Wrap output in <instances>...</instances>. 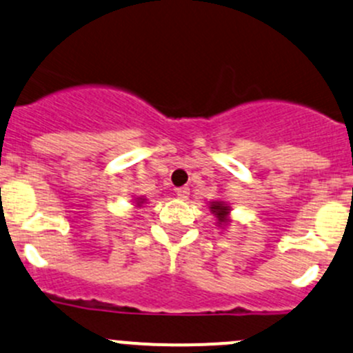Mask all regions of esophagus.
Listing matches in <instances>:
<instances>
[{
    "instance_id": "1",
    "label": "esophagus",
    "mask_w": 353,
    "mask_h": 353,
    "mask_svg": "<svg viewBox=\"0 0 353 353\" xmlns=\"http://www.w3.org/2000/svg\"><path fill=\"white\" fill-rule=\"evenodd\" d=\"M176 194H177V198L179 199H188L189 198V188H177L176 189Z\"/></svg>"
}]
</instances>
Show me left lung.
Returning a JSON list of instances; mask_svg holds the SVG:
<instances>
[{"label":"left lung","instance_id":"8db88e82","mask_svg":"<svg viewBox=\"0 0 353 353\" xmlns=\"http://www.w3.org/2000/svg\"><path fill=\"white\" fill-rule=\"evenodd\" d=\"M211 211H213V213L216 214V218H218V221H220V225L221 223H226V214H228V206H225L221 201H216V203H213V205H211Z\"/></svg>","mask_w":353,"mask_h":353}]
</instances>
